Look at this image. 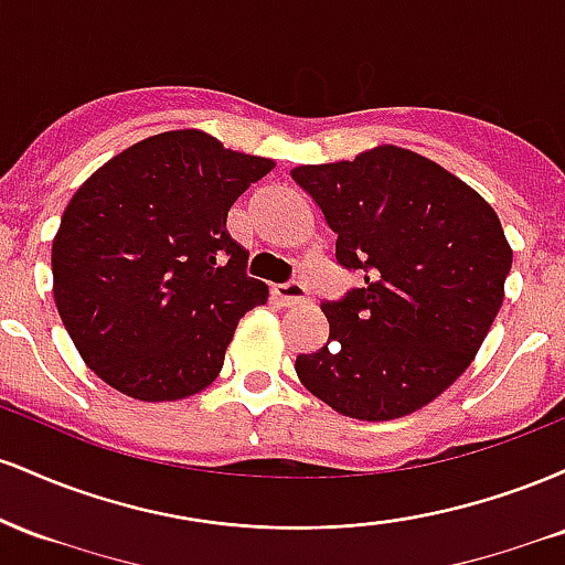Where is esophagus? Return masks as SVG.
<instances>
[{"label": "esophagus", "mask_w": 565, "mask_h": 565, "mask_svg": "<svg viewBox=\"0 0 565 565\" xmlns=\"http://www.w3.org/2000/svg\"><path fill=\"white\" fill-rule=\"evenodd\" d=\"M274 295L281 300V305H287V308H291V305H302L308 302V289L302 287L300 281H289V284H278V287L274 289Z\"/></svg>", "instance_id": "1"}]
</instances>
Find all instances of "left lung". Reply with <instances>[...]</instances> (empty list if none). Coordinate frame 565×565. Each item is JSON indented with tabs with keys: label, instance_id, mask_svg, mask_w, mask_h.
<instances>
[{
	"label": "left lung",
	"instance_id": "left-lung-1",
	"mask_svg": "<svg viewBox=\"0 0 565 565\" xmlns=\"http://www.w3.org/2000/svg\"><path fill=\"white\" fill-rule=\"evenodd\" d=\"M295 183L337 233V263L364 284L323 302L327 342L297 377L342 417L385 423L436 401L481 350L512 249L497 212L457 174L398 146L302 164Z\"/></svg>",
	"mask_w": 565,
	"mask_h": 565
}]
</instances>
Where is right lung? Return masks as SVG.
I'll use <instances>...</instances> for the list:
<instances>
[{
    "label": "right lung",
    "mask_w": 565,
    "mask_h": 565,
    "mask_svg": "<svg viewBox=\"0 0 565 565\" xmlns=\"http://www.w3.org/2000/svg\"><path fill=\"white\" fill-rule=\"evenodd\" d=\"M274 167L204 129H170L116 153L71 196L53 238V297L106 385L161 404L217 380L242 316L268 300L225 220Z\"/></svg>",
    "instance_id": "add662e5"
}]
</instances>
